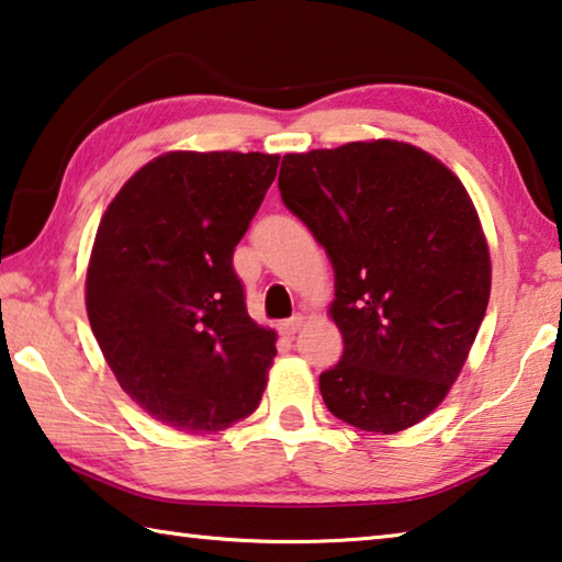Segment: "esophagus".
Segmentation results:
<instances>
[{
    "instance_id": "1",
    "label": "esophagus",
    "mask_w": 562,
    "mask_h": 562,
    "mask_svg": "<svg viewBox=\"0 0 562 562\" xmlns=\"http://www.w3.org/2000/svg\"><path fill=\"white\" fill-rule=\"evenodd\" d=\"M305 325V315H292L290 319H284V323H280V333L284 335V337H292L297 333V329Z\"/></svg>"
}]
</instances>
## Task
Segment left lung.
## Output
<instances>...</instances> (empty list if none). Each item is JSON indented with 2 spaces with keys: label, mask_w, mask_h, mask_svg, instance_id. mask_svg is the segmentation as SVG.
<instances>
[{
  "label": "left lung",
  "mask_w": 562,
  "mask_h": 562,
  "mask_svg": "<svg viewBox=\"0 0 562 562\" xmlns=\"http://www.w3.org/2000/svg\"><path fill=\"white\" fill-rule=\"evenodd\" d=\"M278 184L335 270L329 315L345 350L319 375L327 409L382 435L420 423L458 380L490 300L465 187L395 139L284 155Z\"/></svg>",
  "instance_id": "obj_1"
}]
</instances>
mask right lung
Wrapping results in <instances>:
<instances>
[{
    "label": "right lung",
    "instance_id": "add662e5",
    "mask_svg": "<svg viewBox=\"0 0 562 562\" xmlns=\"http://www.w3.org/2000/svg\"><path fill=\"white\" fill-rule=\"evenodd\" d=\"M278 165L262 153L159 155L97 229L89 325L124 393L175 430H225L260 405L278 337L247 315L233 255Z\"/></svg>",
    "mask_w": 562,
    "mask_h": 562
}]
</instances>
